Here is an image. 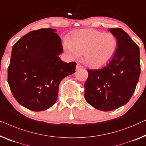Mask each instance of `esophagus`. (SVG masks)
<instances>
[{"instance_id":"obj_1","label":"esophagus","mask_w":146,"mask_h":146,"mask_svg":"<svg viewBox=\"0 0 146 146\" xmlns=\"http://www.w3.org/2000/svg\"><path fill=\"white\" fill-rule=\"evenodd\" d=\"M83 67L81 65L79 64V63L77 64V66H76V69H77V70H79V69H83Z\"/></svg>"}]
</instances>
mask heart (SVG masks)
I'll list each match as a JSON object with an SVG mask.
<instances>
[{"label":"heart","instance_id":"obj_1","mask_svg":"<svg viewBox=\"0 0 146 146\" xmlns=\"http://www.w3.org/2000/svg\"><path fill=\"white\" fill-rule=\"evenodd\" d=\"M118 42L111 33L94 29L77 30L71 35L70 40L65 42V47L73 58L84 55L88 66L98 68L108 63L116 53Z\"/></svg>","mask_w":146,"mask_h":146}]
</instances>
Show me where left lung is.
Listing matches in <instances>:
<instances>
[{
    "instance_id": "left-lung-1",
    "label": "left lung",
    "mask_w": 146,
    "mask_h": 146,
    "mask_svg": "<svg viewBox=\"0 0 146 146\" xmlns=\"http://www.w3.org/2000/svg\"><path fill=\"white\" fill-rule=\"evenodd\" d=\"M117 39L114 56L100 69H87L85 98L96 109L110 111L126 104L134 94L140 75L139 49L121 28L108 30Z\"/></svg>"
}]
</instances>
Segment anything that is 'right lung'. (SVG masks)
Instances as JSON below:
<instances>
[{
    "label": "right lung",
    "instance_id": "add662e5",
    "mask_svg": "<svg viewBox=\"0 0 146 146\" xmlns=\"http://www.w3.org/2000/svg\"><path fill=\"white\" fill-rule=\"evenodd\" d=\"M55 32L52 28L32 31L12 49L8 83L18 103L33 111L52 107L61 80L75 72L76 63L59 58L63 46Z\"/></svg>",
    "mask_w": 146,
    "mask_h": 146
}]
</instances>
